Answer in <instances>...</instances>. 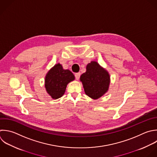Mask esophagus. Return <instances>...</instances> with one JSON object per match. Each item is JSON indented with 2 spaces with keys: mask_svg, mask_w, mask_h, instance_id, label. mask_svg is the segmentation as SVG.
<instances>
[{
  "mask_svg": "<svg viewBox=\"0 0 157 157\" xmlns=\"http://www.w3.org/2000/svg\"><path fill=\"white\" fill-rule=\"evenodd\" d=\"M75 78L77 80H78L80 77V72H78V73H75Z\"/></svg>",
  "mask_w": 157,
  "mask_h": 157,
  "instance_id": "esophagus-1",
  "label": "esophagus"
}]
</instances>
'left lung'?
I'll use <instances>...</instances> for the list:
<instances>
[{"label":"left lung","instance_id":"left-lung-1","mask_svg":"<svg viewBox=\"0 0 157 157\" xmlns=\"http://www.w3.org/2000/svg\"><path fill=\"white\" fill-rule=\"evenodd\" d=\"M86 95L96 99L108 90L110 77L108 72L96 61H91L86 66V71L80 77Z\"/></svg>","mask_w":157,"mask_h":157}]
</instances>
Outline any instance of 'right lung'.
Masks as SVG:
<instances>
[{"instance_id":"obj_1","label":"right lung","mask_w":157,"mask_h":157,"mask_svg":"<svg viewBox=\"0 0 157 157\" xmlns=\"http://www.w3.org/2000/svg\"><path fill=\"white\" fill-rule=\"evenodd\" d=\"M74 74L68 69H63L60 64H56L47 74L45 88L53 99H58L64 94L67 85L74 80Z\"/></svg>"}]
</instances>
